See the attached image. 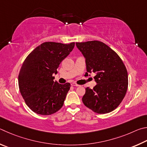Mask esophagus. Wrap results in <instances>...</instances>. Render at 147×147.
<instances>
[{
	"mask_svg": "<svg viewBox=\"0 0 147 147\" xmlns=\"http://www.w3.org/2000/svg\"><path fill=\"white\" fill-rule=\"evenodd\" d=\"M71 86H79V84H76V83H72L71 84Z\"/></svg>",
	"mask_w": 147,
	"mask_h": 147,
	"instance_id": "34e87169",
	"label": "esophagus"
}]
</instances>
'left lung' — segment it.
<instances>
[{
    "label": "left lung",
    "mask_w": 147,
    "mask_h": 147,
    "mask_svg": "<svg viewBox=\"0 0 147 147\" xmlns=\"http://www.w3.org/2000/svg\"><path fill=\"white\" fill-rule=\"evenodd\" d=\"M85 57L86 74L94 72L97 84L85 88L84 105L97 114H107L119 106L127 93L128 80L126 66L117 53L98 40L76 42Z\"/></svg>",
    "instance_id": "obj_1"
}]
</instances>
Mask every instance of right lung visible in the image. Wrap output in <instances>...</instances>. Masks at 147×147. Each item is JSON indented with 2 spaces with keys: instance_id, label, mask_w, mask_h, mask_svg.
Here are the masks:
<instances>
[{
  "instance_id": "add662e5",
  "label": "right lung",
  "mask_w": 147,
  "mask_h": 147,
  "mask_svg": "<svg viewBox=\"0 0 147 147\" xmlns=\"http://www.w3.org/2000/svg\"><path fill=\"white\" fill-rule=\"evenodd\" d=\"M75 42H45L35 48L23 63L19 74L20 92L26 104L37 114H53L63 106L70 84L54 81L59 64Z\"/></svg>"
}]
</instances>
